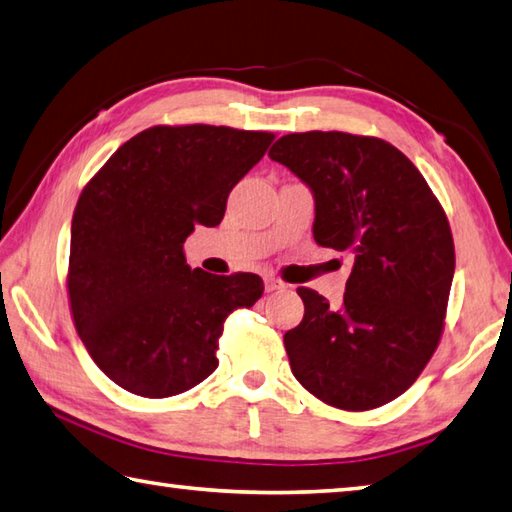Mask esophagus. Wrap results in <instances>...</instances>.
Segmentation results:
<instances>
[{"label": "esophagus", "instance_id": "esophagus-1", "mask_svg": "<svg viewBox=\"0 0 512 512\" xmlns=\"http://www.w3.org/2000/svg\"><path fill=\"white\" fill-rule=\"evenodd\" d=\"M264 288L266 293H273V291H282V288H286V284L282 280H277V277H266Z\"/></svg>", "mask_w": 512, "mask_h": 512}]
</instances>
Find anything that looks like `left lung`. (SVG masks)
Returning <instances> with one entry per match:
<instances>
[{
	"label": "left lung",
	"instance_id": "1",
	"mask_svg": "<svg viewBox=\"0 0 512 512\" xmlns=\"http://www.w3.org/2000/svg\"><path fill=\"white\" fill-rule=\"evenodd\" d=\"M268 156L313 192L315 241L353 255L340 306L297 288L304 318L284 333L293 376L338 410L394 401L443 333L454 241L439 199L403 152L374 136L286 134Z\"/></svg>",
	"mask_w": 512,
	"mask_h": 512
}]
</instances>
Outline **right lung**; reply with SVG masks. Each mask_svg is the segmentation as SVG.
Returning a JSON list of instances; mask_svg holds the SVG:
<instances>
[{"mask_svg": "<svg viewBox=\"0 0 512 512\" xmlns=\"http://www.w3.org/2000/svg\"><path fill=\"white\" fill-rule=\"evenodd\" d=\"M275 134L156 125L123 143L82 190L71 221L69 302L102 374L145 398L176 396L217 369L228 315L253 306V273L185 262L194 226L215 228L230 190Z\"/></svg>", "mask_w": 512, "mask_h": 512, "instance_id": "obj_1", "label": "right lung"}]
</instances>
